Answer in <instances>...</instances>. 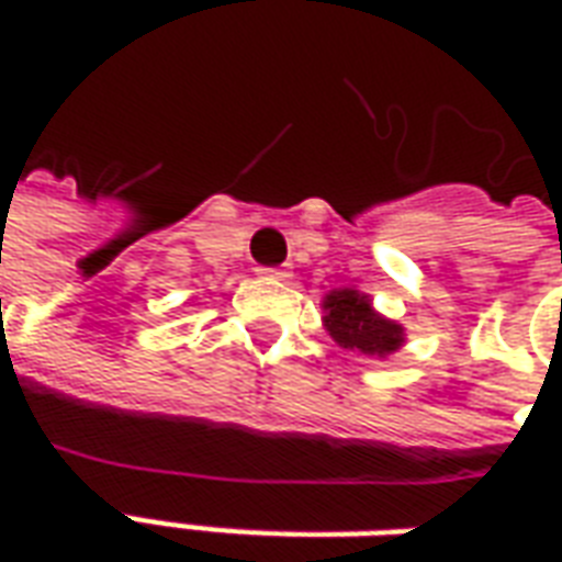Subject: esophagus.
Segmentation results:
<instances>
[{
	"mask_svg": "<svg viewBox=\"0 0 562 562\" xmlns=\"http://www.w3.org/2000/svg\"><path fill=\"white\" fill-rule=\"evenodd\" d=\"M261 273H265L268 280H289V273H285V270H280V268H265Z\"/></svg>",
	"mask_w": 562,
	"mask_h": 562,
	"instance_id": "34e87169",
	"label": "esophagus"
}]
</instances>
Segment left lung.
<instances>
[{"mask_svg": "<svg viewBox=\"0 0 562 562\" xmlns=\"http://www.w3.org/2000/svg\"><path fill=\"white\" fill-rule=\"evenodd\" d=\"M322 325L328 337L346 352H361L367 358H389L406 342V328L394 318L382 316L373 297L352 285L330 289L322 297Z\"/></svg>", "mask_w": 562, "mask_h": 562, "instance_id": "8db88e82", "label": "left lung"}]
</instances>
